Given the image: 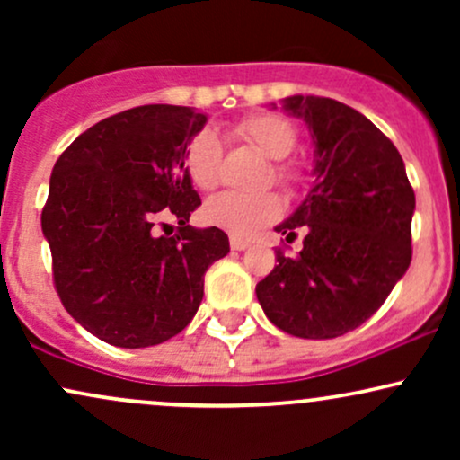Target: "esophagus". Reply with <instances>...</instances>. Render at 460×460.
<instances>
[{
	"instance_id": "esophagus-1",
	"label": "esophagus",
	"mask_w": 460,
	"mask_h": 460,
	"mask_svg": "<svg viewBox=\"0 0 460 460\" xmlns=\"http://www.w3.org/2000/svg\"><path fill=\"white\" fill-rule=\"evenodd\" d=\"M248 246H251V242L248 240H242V237H231V248H234V251H246Z\"/></svg>"
}]
</instances>
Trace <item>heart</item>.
I'll list each match as a JSON object with an SVG mask.
<instances>
[{
    "label": "heart",
    "mask_w": 460,
    "mask_h": 460,
    "mask_svg": "<svg viewBox=\"0 0 460 460\" xmlns=\"http://www.w3.org/2000/svg\"><path fill=\"white\" fill-rule=\"evenodd\" d=\"M234 134L263 157L274 160L270 179L288 192H296L305 181V168L298 162H288L298 145L296 125L281 114H255L234 125ZM186 168L190 181L199 190L218 186L223 175V145L212 129H203L190 140L186 149ZM283 212L277 194H246L220 192L203 205L205 223L226 231L234 237H248L261 226L270 225Z\"/></svg>",
    "instance_id": "heart-1"
}]
</instances>
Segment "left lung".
Instances as JSON below:
<instances>
[{
    "label": "left lung",
    "mask_w": 460,
    "mask_h": 460,
    "mask_svg": "<svg viewBox=\"0 0 460 460\" xmlns=\"http://www.w3.org/2000/svg\"><path fill=\"white\" fill-rule=\"evenodd\" d=\"M315 145L314 188L277 231L303 251L279 248L257 283L263 314L305 340H331L372 318L411 263L415 192L394 142L350 105L329 97L283 99Z\"/></svg>",
    "instance_id": "8db88e82"
}]
</instances>
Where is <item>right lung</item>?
Returning <instances> with one entry per match:
<instances>
[{
	"label": "right lung",
	"mask_w": 460,
	"mask_h": 460,
	"mask_svg": "<svg viewBox=\"0 0 460 460\" xmlns=\"http://www.w3.org/2000/svg\"><path fill=\"white\" fill-rule=\"evenodd\" d=\"M208 116L140 105L99 120L58 157L40 216L54 285L79 324L105 344L146 348L181 332L203 300V277L229 252L218 226L194 229L200 197L186 149ZM172 215L175 234L152 225Z\"/></svg>",
	"instance_id": "obj_1"
}]
</instances>
